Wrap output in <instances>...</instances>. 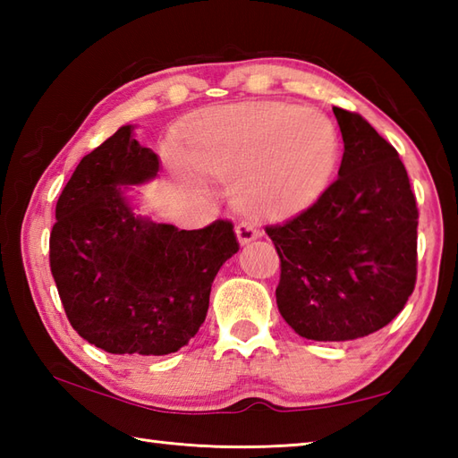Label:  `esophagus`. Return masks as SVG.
Returning a JSON list of instances; mask_svg holds the SVG:
<instances>
[{
  "mask_svg": "<svg viewBox=\"0 0 458 458\" xmlns=\"http://www.w3.org/2000/svg\"><path fill=\"white\" fill-rule=\"evenodd\" d=\"M236 236H238V242L242 246L248 244V242L256 240L259 236V230L254 226V224L250 222H240L236 226Z\"/></svg>",
  "mask_w": 458,
  "mask_h": 458,
  "instance_id": "1",
  "label": "esophagus"
}]
</instances>
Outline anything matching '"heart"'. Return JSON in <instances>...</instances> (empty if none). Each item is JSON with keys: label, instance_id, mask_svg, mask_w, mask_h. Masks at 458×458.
Listing matches in <instances>:
<instances>
[{"label": "heart", "instance_id": "heart-1", "mask_svg": "<svg viewBox=\"0 0 458 458\" xmlns=\"http://www.w3.org/2000/svg\"><path fill=\"white\" fill-rule=\"evenodd\" d=\"M336 157L328 118L281 104L212 112L192 125L182 145L192 171L234 182L236 204L258 218H285L313 204Z\"/></svg>", "mask_w": 458, "mask_h": 458}]
</instances>
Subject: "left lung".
<instances>
[{"label": "left lung", "mask_w": 458, "mask_h": 458, "mask_svg": "<svg viewBox=\"0 0 458 458\" xmlns=\"http://www.w3.org/2000/svg\"><path fill=\"white\" fill-rule=\"evenodd\" d=\"M344 141L338 179L285 224L277 309L299 336L343 343L402 313L417 279L415 194L400 155L362 115L333 108Z\"/></svg>", "instance_id": "left-lung-1"}]
</instances>
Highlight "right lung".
<instances>
[{"label": "right lung", "instance_id": "right-lung-1", "mask_svg": "<svg viewBox=\"0 0 458 458\" xmlns=\"http://www.w3.org/2000/svg\"><path fill=\"white\" fill-rule=\"evenodd\" d=\"M159 157L122 125L84 155L56 202L48 259L72 328L110 354L163 356L207 318L212 281L240 250L234 226L179 230L135 216L122 184L157 177Z\"/></svg>", "mask_w": 458, "mask_h": 458}]
</instances>
